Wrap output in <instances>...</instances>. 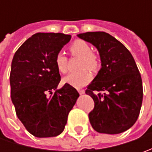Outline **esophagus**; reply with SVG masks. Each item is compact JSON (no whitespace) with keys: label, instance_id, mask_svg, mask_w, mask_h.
<instances>
[{"label":"esophagus","instance_id":"34e87169","mask_svg":"<svg viewBox=\"0 0 152 152\" xmlns=\"http://www.w3.org/2000/svg\"><path fill=\"white\" fill-rule=\"evenodd\" d=\"M79 93L80 95H83V94H85V91L84 90H79Z\"/></svg>","mask_w":152,"mask_h":152}]
</instances>
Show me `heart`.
Returning <instances> with one entry per match:
<instances>
[{"label": "heart", "mask_w": 152, "mask_h": 152, "mask_svg": "<svg viewBox=\"0 0 152 152\" xmlns=\"http://www.w3.org/2000/svg\"><path fill=\"white\" fill-rule=\"evenodd\" d=\"M70 51L73 56L81 57L80 68H88L90 70H96L99 67V61L96 56L92 53L91 46L83 40H76L70 46ZM56 68L61 73L67 72V57L62 52H58L55 56L54 60ZM92 75L86 70H81L76 73H71L67 74L62 79L64 84L72 86L76 89L85 87L91 82Z\"/></svg>", "instance_id": "obj_1"}]
</instances>
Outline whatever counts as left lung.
Segmentation results:
<instances>
[{"instance_id": "8db88e82", "label": "left lung", "mask_w": 152, "mask_h": 152, "mask_svg": "<svg viewBox=\"0 0 152 152\" xmlns=\"http://www.w3.org/2000/svg\"><path fill=\"white\" fill-rule=\"evenodd\" d=\"M77 36L96 48L102 62L85 91L95 102L89 113L92 128L109 134L126 131L136 122L143 100L142 79L133 56L107 33L87 32Z\"/></svg>"}]
</instances>
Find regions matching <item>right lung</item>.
<instances>
[{
	"instance_id": "1",
	"label": "right lung",
	"mask_w": 152,
	"mask_h": 152,
	"mask_svg": "<svg viewBox=\"0 0 152 152\" xmlns=\"http://www.w3.org/2000/svg\"><path fill=\"white\" fill-rule=\"evenodd\" d=\"M71 39L61 33H37L18 48L12 61L11 98L18 119L34 136H57L79 94L70 85L58 89L56 55Z\"/></svg>"
}]
</instances>
